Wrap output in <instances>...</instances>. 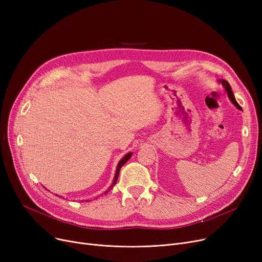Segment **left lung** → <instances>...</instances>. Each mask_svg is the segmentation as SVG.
Listing matches in <instances>:
<instances>
[{"instance_id":"1","label":"left lung","mask_w":262,"mask_h":262,"mask_svg":"<svg viewBox=\"0 0 262 262\" xmlns=\"http://www.w3.org/2000/svg\"><path fill=\"white\" fill-rule=\"evenodd\" d=\"M220 82H222V85H223V87L225 88V90H226V92H227V95H228V98H229V100L231 101V103L235 105L238 109H241V106L237 103V101H236V99H235V95H233V93H232V91H231V87H230V85H229V82L227 81V80H225V79H222V80H219Z\"/></svg>"}]
</instances>
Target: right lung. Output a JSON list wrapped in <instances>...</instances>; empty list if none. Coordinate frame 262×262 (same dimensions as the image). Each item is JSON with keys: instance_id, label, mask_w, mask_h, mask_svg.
<instances>
[{"instance_id": "obj_1", "label": "right lung", "mask_w": 262, "mask_h": 262, "mask_svg": "<svg viewBox=\"0 0 262 262\" xmlns=\"http://www.w3.org/2000/svg\"><path fill=\"white\" fill-rule=\"evenodd\" d=\"M132 155H133V153H127L125 156H124L120 161H119V163H118V166H117V170H116V174H115V178H114V182H113V185L110 186V188L108 189V191L109 190H112L113 189V187L116 185V183H117V181H118V177H119V174H120V170H121V168L123 167V164H125L127 161H128V159L132 157ZM108 191H105V194L107 193Z\"/></svg>"}]
</instances>
